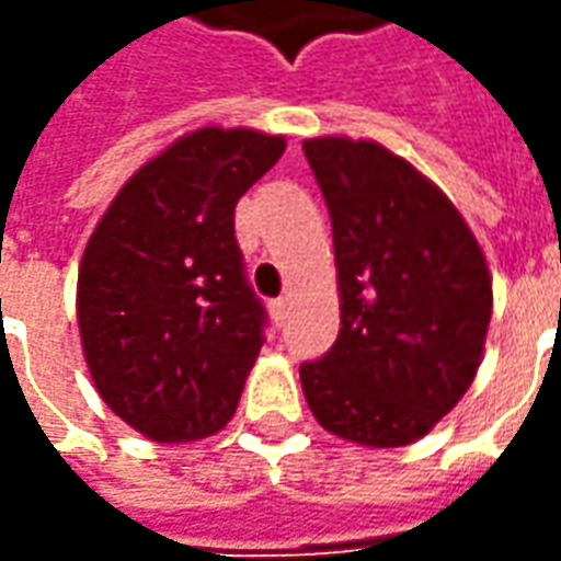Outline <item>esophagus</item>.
Returning <instances> with one entry per match:
<instances>
[{
	"instance_id": "obj_1",
	"label": "esophagus",
	"mask_w": 561,
	"mask_h": 561,
	"mask_svg": "<svg viewBox=\"0 0 561 561\" xmlns=\"http://www.w3.org/2000/svg\"><path fill=\"white\" fill-rule=\"evenodd\" d=\"M272 314H274V323H277V327H284V323H287V314H289L287 299H274Z\"/></svg>"
}]
</instances>
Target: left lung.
<instances>
[{"label":"left lung","mask_w":561,"mask_h":561,"mask_svg":"<svg viewBox=\"0 0 561 561\" xmlns=\"http://www.w3.org/2000/svg\"><path fill=\"white\" fill-rule=\"evenodd\" d=\"M327 198L342 330L302 363L320 427L369 449L431 434L477 376L492 274L443 188L373 140L302 142Z\"/></svg>","instance_id":"1"}]
</instances>
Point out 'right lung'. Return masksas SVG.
<instances>
[{"mask_svg": "<svg viewBox=\"0 0 561 561\" xmlns=\"http://www.w3.org/2000/svg\"><path fill=\"white\" fill-rule=\"evenodd\" d=\"M287 140L198 127L112 198L79 265L81 351L103 403L156 443L222 431L262 347L234 204Z\"/></svg>", "mask_w": 561, "mask_h": 561, "instance_id": "right-lung-1", "label": "right lung"}]
</instances>
